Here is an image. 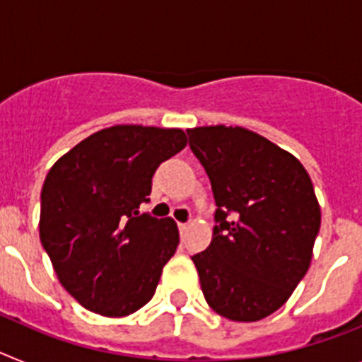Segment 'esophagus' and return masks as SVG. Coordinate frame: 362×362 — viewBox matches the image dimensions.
I'll return each mask as SVG.
<instances>
[{
  "mask_svg": "<svg viewBox=\"0 0 362 362\" xmlns=\"http://www.w3.org/2000/svg\"><path fill=\"white\" fill-rule=\"evenodd\" d=\"M187 228H189V224H187V223H178V230H180L182 235L187 232Z\"/></svg>",
  "mask_w": 362,
  "mask_h": 362,
  "instance_id": "1",
  "label": "esophagus"
}]
</instances>
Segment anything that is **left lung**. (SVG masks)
I'll list each match as a JSON object with an SVG mask.
<instances>
[{
	"instance_id": "left-lung-1",
	"label": "left lung",
	"mask_w": 362,
	"mask_h": 362,
	"mask_svg": "<svg viewBox=\"0 0 362 362\" xmlns=\"http://www.w3.org/2000/svg\"><path fill=\"white\" fill-rule=\"evenodd\" d=\"M217 209L214 238L191 257L217 315L256 322L284 305L308 272L320 206L302 163L243 127L187 130Z\"/></svg>"
}]
</instances>
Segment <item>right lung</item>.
<instances>
[{
	"label": "right lung",
	"mask_w": 362,
	"mask_h": 362,
	"mask_svg": "<svg viewBox=\"0 0 362 362\" xmlns=\"http://www.w3.org/2000/svg\"><path fill=\"white\" fill-rule=\"evenodd\" d=\"M187 145L180 129L115 124L57 160L40 195V241L83 308L127 317L154 296L180 243L171 217L139 214L160 163Z\"/></svg>",
	"instance_id": "obj_1"
}]
</instances>
